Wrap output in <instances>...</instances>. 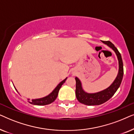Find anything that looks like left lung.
<instances>
[{
    "mask_svg": "<svg viewBox=\"0 0 134 134\" xmlns=\"http://www.w3.org/2000/svg\"><path fill=\"white\" fill-rule=\"evenodd\" d=\"M104 44L109 46L111 47L116 53L117 57L118 59L119 62V72L116 78L115 79L113 83L107 89L104 90L103 91L96 93H85L83 90L82 88L81 82L77 77L75 78L76 82V98L80 103L85 104L87 105H100L107 101L112 97L118 88L120 87L121 83L122 82V77L124 74L123 69V63L121 58V54L119 52L116 47L115 46L114 44L109 41H102Z\"/></svg>",
    "mask_w": 134,
    "mask_h": 134,
    "instance_id": "8db88e82",
    "label": "left lung"
}]
</instances>
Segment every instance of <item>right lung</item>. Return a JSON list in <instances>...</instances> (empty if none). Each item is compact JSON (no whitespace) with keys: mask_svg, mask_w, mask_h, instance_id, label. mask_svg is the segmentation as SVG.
Here are the masks:
<instances>
[{"mask_svg":"<svg viewBox=\"0 0 134 134\" xmlns=\"http://www.w3.org/2000/svg\"><path fill=\"white\" fill-rule=\"evenodd\" d=\"M67 78H66L65 80H63V81H62L57 86V87L54 90V91H52L51 94H49L48 96L44 97V98H40V99H32V101L30 102L32 104L34 105H47V104H51L52 102L54 101L56 99L57 97L58 96V91L61 88L62 85L65 83L66 80ZM16 89V88H15Z\"/></svg>","mask_w":134,"mask_h":134,"instance_id":"add662e5","label":"right lung"}]
</instances>
